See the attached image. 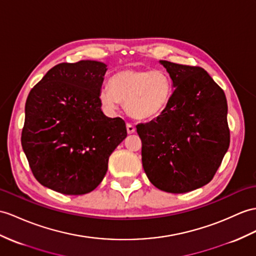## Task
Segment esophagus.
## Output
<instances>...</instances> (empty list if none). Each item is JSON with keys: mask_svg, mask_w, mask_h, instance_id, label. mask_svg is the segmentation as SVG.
I'll list each match as a JSON object with an SVG mask.
<instances>
[{"mask_svg": "<svg viewBox=\"0 0 256 256\" xmlns=\"http://www.w3.org/2000/svg\"><path fill=\"white\" fill-rule=\"evenodd\" d=\"M127 132L129 134H134V132H136V127L134 126L132 124H130V122H128L127 124Z\"/></svg>", "mask_w": 256, "mask_h": 256, "instance_id": "1", "label": "esophagus"}]
</instances>
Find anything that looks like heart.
<instances>
[{"instance_id":"obj_1","label":"heart","mask_w":256,"mask_h":256,"mask_svg":"<svg viewBox=\"0 0 256 256\" xmlns=\"http://www.w3.org/2000/svg\"><path fill=\"white\" fill-rule=\"evenodd\" d=\"M108 86L100 92L101 103L110 110L124 103L127 113L138 120L160 116L172 96V81L163 70L127 68L114 74Z\"/></svg>"}]
</instances>
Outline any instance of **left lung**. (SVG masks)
Returning a JSON list of instances; mask_svg holds the SVG:
<instances>
[{
  "label": "left lung",
  "mask_w": 256,
  "mask_h": 256,
  "mask_svg": "<svg viewBox=\"0 0 256 256\" xmlns=\"http://www.w3.org/2000/svg\"><path fill=\"white\" fill-rule=\"evenodd\" d=\"M172 81L165 110L136 126L142 165L153 186L184 193L208 184L230 143L227 100L203 68L160 60Z\"/></svg>",
  "instance_id": "obj_1"
}]
</instances>
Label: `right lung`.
<instances>
[{"label":"right lung","instance_id":"add662e5","mask_svg":"<svg viewBox=\"0 0 256 256\" xmlns=\"http://www.w3.org/2000/svg\"><path fill=\"white\" fill-rule=\"evenodd\" d=\"M106 70L96 60L62 63L29 92L22 146L34 176L46 188L68 196L94 190L110 155L127 136L122 118L101 110Z\"/></svg>","mask_w":256,"mask_h":256}]
</instances>
